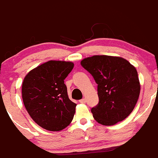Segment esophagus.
Masks as SVG:
<instances>
[{"label":"esophagus","mask_w":158,"mask_h":158,"mask_svg":"<svg viewBox=\"0 0 158 158\" xmlns=\"http://www.w3.org/2000/svg\"><path fill=\"white\" fill-rule=\"evenodd\" d=\"M85 102H86V101H85V99H82L79 100V102H81V103H85Z\"/></svg>","instance_id":"esophagus-1"}]
</instances>
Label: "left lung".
<instances>
[{
  "mask_svg": "<svg viewBox=\"0 0 158 158\" xmlns=\"http://www.w3.org/2000/svg\"><path fill=\"white\" fill-rule=\"evenodd\" d=\"M81 65L97 83L99 103L91 110L96 122L111 126L126 119L134 110L140 92L135 67L118 56H93Z\"/></svg>",
  "mask_w": 158,
  "mask_h": 158,
  "instance_id": "1",
  "label": "left lung"
}]
</instances>
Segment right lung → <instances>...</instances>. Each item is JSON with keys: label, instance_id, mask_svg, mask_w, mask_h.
<instances>
[{"label": "right lung", "instance_id": "obj_1", "mask_svg": "<svg viewBox=\"0 0 158 158\" xmlns=\"http://www.w3.org/2000/svg\"><path fill=\"white\" fill-rule=\"evenodd\" d=\"M72 62L50 60L31 70L22 82L24 105L41 127L60 131L70 124L76 104L69 99L64 79L73 70Z\"/></svg>", "mask_w": 158, "mask_h": 158}]
</instances>
